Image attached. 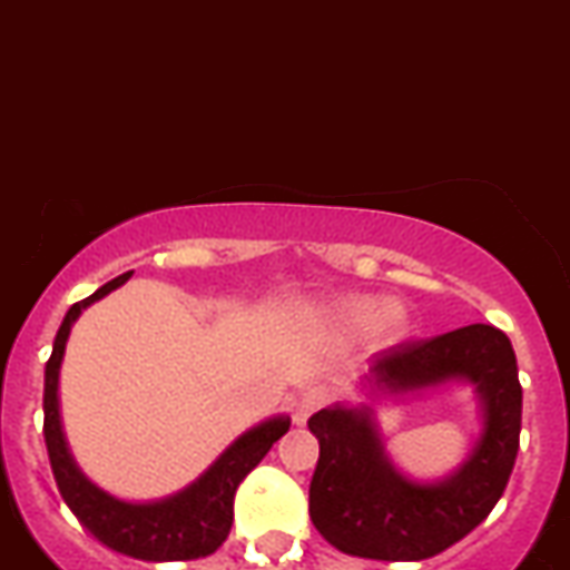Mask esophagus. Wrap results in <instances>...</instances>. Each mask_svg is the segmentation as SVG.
I'll return each instance as SVG.
<instances>
[{"label":"esophagus","mask_w":570,"mask_h":570,"mask_svg":"<svg viewBox=\"0 0 570 570\" xmlns=\"http://www.w3.org/2000/svg\"><path fill=\"white\" fill-rule=\"evenodd\" d=\"M332 400V392L326 386H309L304 389V394L297 397L295 403V423L304 425L306 420H309L312 412H317L321 406H326Z\"/></svg>","instance_id":"34e87169"}]
</instances>
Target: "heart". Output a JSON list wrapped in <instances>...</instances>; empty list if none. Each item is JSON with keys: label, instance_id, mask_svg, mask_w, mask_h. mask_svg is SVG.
Returning a JSON list of instances; mask_svg holds the SVG:
<instances>
[{"label": "heart", "instance_id": "1", "mask_svg": "<svg viewBox=\"0 0 570 570\" xmlns=\"http://www.w3.org/2000/svg\"><path fill=\"white\" fill-rule=\"evenodd\" d=\"M326 326L337 337L372 335L381 343H394L406 335V312L386 297L374 295H346L323 312Z\"/></svg>", "mask_w": 570, "mask_h": 570}]
</instances>
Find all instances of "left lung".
<instances>
[{"label":"left lung","mask_w":570,"mask_h":570,"mask_svg":"<svg viewBox=\"0 0 570 570\" xmlns=\"http://www.w3.org/2000/svg\"><path fill=\"white\" fill-rule=\"evenodd\" d=\"M445 382L475 389L481 438L458 470L432 484L412 481L391 463L371 403H335L309 417L321 443L309 517L337 551L363 560H429L491 514L520 449L522 386L505 332L471 323L432 341L400 343L374 357L361 386L373 402Z\"/></svg>","instance_id":"obj_1"}]
</instances>
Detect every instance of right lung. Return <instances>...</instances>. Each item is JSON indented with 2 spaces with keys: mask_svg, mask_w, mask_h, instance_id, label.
Listing matches in <instances>:
<instances>
[{
  "mask_svg": "<svg viewBox=\"0 0 570 570\" xmlns=\"http://www.w3.org/2000/svg\"><path fill=\"white\" fill-rule=\"evenodd\" d=\"M130 275L132 273H125L107 281L94 295L70 306L56 332L53 355L45 366V443H48L50 469H53L61 500L68 502V509L79 517L81 525L107 548L147 562L198 560V557H209L213 551H218V546L229 537L233 500L240 480L266 458L273 443H278L289 432V417L278 414V417L253 425L249 432L233 440L198 480L164 500H119L99 489L94 480H87L85 471L76 465L65 432H61L59 368L65 361L70 330L81 312L127 284Z\"/></svg>",
  "mask_w": 570,
  "mask_h": 570,
  "instance_id": "1",
  "label": "right lung"
}]
</instances>
